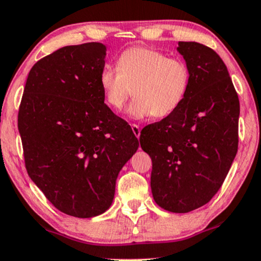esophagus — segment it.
Masks as SVG:
<instances>
[{"mask_svg":"<svg viewBox=\"0 0 261 261\" xmlns=\"http://www.w3.org/2000/svg\"><path fill=\"white\" fill-rule=\"evenodd\" d=\"M131 128H133V133L135 134V136L137 137V139H140V135H141V128L139 125L136 124H133L131 125Z\"/></svg>","mask_w":261,"mask_h":261,"instance_id":"34e87169","label":"esophagus"}]
</instances>
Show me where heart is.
<instances>
[{
	"mask_svg": "<svg viewBox=\"0 0 261 261\" xmlns=\"http://www.w3.org/2000/svg\"><path fill=\"white\" fill-rule=\"evenodd\" d=\"M190 84L186 63L148 47L125 49L117 59V69L106 65L99 74L103 97L113 111H121L135 96L127 108L134 119L172 114L186 98Z\"/></svg>",
	"mask_w": 261,
	"mask_h": 261,
	"instance_id": "b5f03b06",
	"label": "heart"
}]
</instances>
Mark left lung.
Returning a JSON list of instances; mask_svg holds the SVG:
<instances>
[{"instance_id": "8db88e82", "label": "left lung", "mask_w": 261, "mask_h": 261, "mask_svg": "<svg viewBox=\"0 0 261 261\" xmlns=\"http://www.w3.org/2000/svg\"><path fill=\"white\" fill-rule=\"evenodd\" d=\"M191 84L182 105L141 131L152 159L150 188L155 203L188 213L209 202L224 184L238 149L240 99L225 63L198 42H178Z\"/></svg>"}]
</instances>
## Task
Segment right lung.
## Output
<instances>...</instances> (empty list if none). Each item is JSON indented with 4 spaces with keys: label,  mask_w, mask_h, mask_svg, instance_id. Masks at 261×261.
Listing matches in <instances>:
<instances>
[{
    "label": "right lung",
    "mask_w": 261,
    "mask_h": 261,
    "mask_svg": "<svg viewBox=\"0 0 261 261\" xmlns=\"http://www.w3.org/2000/svg\"><path fill=\"white\" fill-rule=\"evenodd\" d=\"M106 46H65L34 64L18 113L28 174L62 213L92 218L112 205L121 168L139 148L105 103Z\"/></svg>",
    "instance_id": "obj_1"
}]
</instances>
